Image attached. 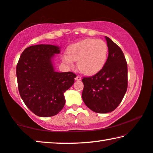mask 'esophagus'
I'll list each match as a JSON object with an SVG mask.
<instances>
[{
	"instance_id": "esophagus-1",
	"label": "esophagus",
	"mask_w": 153,
	"mask_h": 153,
	"mask_svg": "<svg viewBox=\"0 0 153 153\" xmlns=\"http://www.w3.org/2000/svg\"><path fill=\"white\" fill-rule=\"evenodd\" d=\"M81 77L80 76H77L76 77V78H75V79H76V81H79V80H81Z\"/></svg>"
}]
</instances>
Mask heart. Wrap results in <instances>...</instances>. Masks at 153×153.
<instances>
[{
    "instance_id": "b5f03b06",
    "label": "heart",
    "mask_w": 153,
    "mask_h": 153,
    "mask_svg": "<svg viewBox=\"0 0 153 153\" xmlns=\"http://www.w3.org/2000/svg\"><path fill=\"white\" fill-rule=\"evenodd\" d=\"M107 56L108 47L104 41L87 38L70 45L62 60L69 67L77 62V68L82 74L93 76L104 67Z\"/></svg>"
}]
</instances>
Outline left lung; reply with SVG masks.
<instances>
[{"label": "left lung", "mask_w": 153, "mask_h": 153, "mask_svg": "<svg viewBox=\"0 0 153 153\" xmlns=\"http://www.w3.org/2000/svg\"><path fill=\"white\" fill-rule=\"evenodd\" d=\"M108 56L102 69L94 76L83 77L82 100L97 113L112 112L121 103L128 86V68L122 49L105 36Z\"/></svg>", "instance_id": "left-lung-1"}]
</instances>
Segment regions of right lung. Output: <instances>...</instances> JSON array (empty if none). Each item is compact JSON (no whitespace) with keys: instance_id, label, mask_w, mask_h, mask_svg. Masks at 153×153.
<instances>
[{"instance_id":"1","label":"right lung","mask_w":153,"mask_h":153,"mask_svg":"<svg viewBox=\"0 0 153 153\" xmlns=\"http://www.w3.org/2000/svg\"><path fill=\"white\" fill-rule=\"evenodd\" d=\"M60 47L36 45L26 48L16 66L18 91L24 103L39 117L56 115L65 104L64 93L74 83L72 72H56L52 62Z\"/></svg>"}]
</instances>
